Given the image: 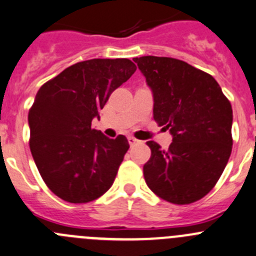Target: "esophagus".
<instances>
[{"label":"esophagus","instance_id":"obj_1","mask_svg":"<svg viewBox=\"0 0 256 256\" xmlns=\"http://www.w3.org/2000/svg\"><path fill=\"white\" fill-rule=\"evenodd\" d=\"M128 144H130L131 146L135 145V144L138 142V138H134V136H128Z\"/></svg>","mask_w":256,"mask_h":256}]
</instances>
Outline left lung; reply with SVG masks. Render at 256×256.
I'll return each mask as SVG.
<instances>
[{
  "instance_id": "obj_1",
  "label": "left lung",
  "mask_w": 256,
  "mask_h": 256,
  "mask_svg": "<svg viewBox=\"0 0 256 256\" xmlns=\"http://www.w3.org/2000/svg\"><path fill=\"white\" fill-rule=\"evenodd\" d=\"M154 95V120L170 131L172 142L161 150L148 141L146 184L161 199L186 205L216 185L232 148V108L214 78L172 57H136Z\"/></svg>"
}]
</instances>
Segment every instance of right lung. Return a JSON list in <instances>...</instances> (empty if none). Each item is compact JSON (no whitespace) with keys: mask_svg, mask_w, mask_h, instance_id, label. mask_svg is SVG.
<instances>
[{"mask_svg":"<svg viewBox=\"0 0 256 256\" xmlns=\"http://www.w3.org/2000/svg\"><path fill=\"white\" fill-rule=\"evenodd\" d=\"M135 71L128 58L88 60L37 92L28 111L30 148L44 184L60 199L92 202L114 184L130 145L124 135L106 138L91 122Z\"/></svg>","mask_w":256,"mask_h":256,"instance_id":"obj_1","label":"right lung"}]
</instances>
